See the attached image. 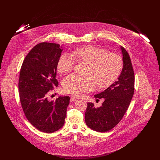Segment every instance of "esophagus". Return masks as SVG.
Returning <instances> with one entry per match:
<instances>
[{
  "label": "esophagus",
  "instance_id": "obj_1",
  "mask_svg": "<svg viewBox=\"0 0 160 160\" xmlns=\"http://www.w3.org/2000/svg\"><path fill=\"white\" fill-rule=\"evenodd\" d=\"M71 99L72 100V101H77L78 98H77L75 96H71Z\"/></svg>",
  "mask_w": 160,
  "mask_h": 160
}]
</instances>
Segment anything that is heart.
I'll list each match as a JSON object with an SVG mask.
<instances>
[{"mask_svg":"<svg viewBox=\"0 0 160 160\" xmlns=\"http://www.w3.org/2000/svg\"><path fill=\"white\" fill-rule=\"evenodd\" d=\"M72 55L79 62L88 65L87 76L70 74L62 82V89L66 93L80 95L84 92H91L96 85L99 88L110 86L121 75L123 68L122 57L115 53H109L105 48L86 46L74 50ZM74 61L68 54H62L57 63L61 73L69 72L74 67Z\"/></svg>","mask_w":160,"mask_h":160,"instance_id":"obj_1","label":"heart"}]
</instances>
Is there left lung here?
I'll return each instance as SVG.
<instances>
[{
  "mask_svg": "<svg viewBox=\"0 0 160 160\" xmlns=\"http://www.w3.org/2000/svg\"><path fill=\"white\" fill-rule=\"evenodd\" d=\"M123 68L118 80L104 91L95 95L97 100L104 98L100 107L88 102L85 112V122L95 131L105 132L113 128L126 113L134 92V73L129 54L121 47Z\"/></svg>",
  "mask_w": 160,
  "mask_h": 160,
  "instance_id": "obj_1",
  "label": "left lung"
}]
</instances>
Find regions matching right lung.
<instances>
[{"label":"right lung","mask_w":160,"mask_h":160,"mask_svg":"<svg viewBox=\"0 0 160 160\" xmlns=\"http://www.w3.org/2000/svg\"><path fill=\"white\" fill-rule=\"evenodd\" d=\"M62 49L56 43L41 42L25 57L18 81L20 101L26 118L38 130L52 133L65 123L70 98L47 99L50 91L58 86L57 63Z\"/></svg>","instance_id":"1"}]
</instances>
